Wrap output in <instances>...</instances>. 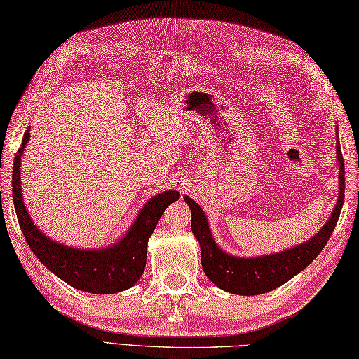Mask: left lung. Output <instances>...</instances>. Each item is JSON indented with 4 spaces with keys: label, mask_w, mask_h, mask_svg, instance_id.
<instances>
[{
    "label": "left lung",
    "mask_w": 359,
    "mask_h": 359,
    "mask_svg": "<svg viewBox=\"0 0 359 359\" xmlns=\"http://www.w3.org/2000/svg\"><path fill=\"white\" fill-rule=\"evenodd\" d=\"M337 156L339 162V196L329 220L310 241L280 251V253L257 257H238L225 253L212 239L208 220L205 217L202 208L191 197H184L189 210H191L193 234L201 243L202 269L212 284L233 294H262L285 284L287 280L313 262V259L321 253L327 241L330 239L339 219L342 203H344V158L341 154L339 140L337 142Z\"/></svg>",
    "instance_id": "1"
}]
</instances>
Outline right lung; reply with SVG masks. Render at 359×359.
<instances>
[{
  "instance_id": "1",
  "label": "right lung",
  "mask_w": 359,
  "mask_h": 359,
  "mask_svg": "<svg viewBox=\"0 0 359 359\" xmlns=\"http://www.w3.org/2000/svg\"><path fill=\"white\" fill-rule=\"evenodd\" d=\"M29 137L27 128L13 158L12 196L20 228L34 255L55 276L81 292L112 294L135 285L147 265L148 239L165 210L179 199V191L170 189L151 197L123 238L108 248L86 250L63 245L38 230L22 202L20 165Z\"/></svg>"
}]
</instances>
